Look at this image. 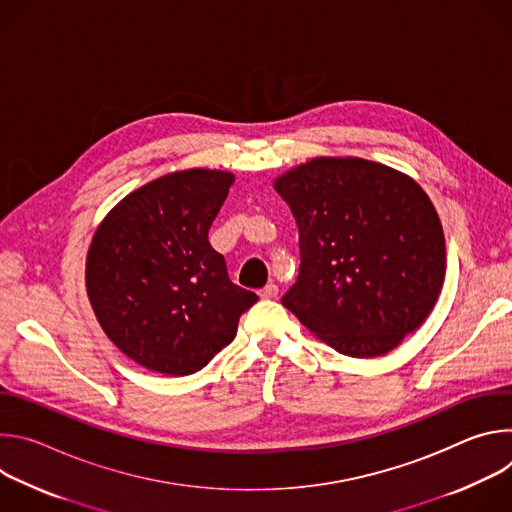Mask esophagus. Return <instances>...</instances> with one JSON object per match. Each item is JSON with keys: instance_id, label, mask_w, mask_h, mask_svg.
<instances>
[{"instance_id": "34e87169", "label": "esophagus", "mask_w": 512, "mask_h": 512, "mask_svg": "<svg viewBox=\"0 0 512 512\" xmlns=\"http://www.w3.org/2000/svg\"><path fill=\"white\" fill-rule=\"evenodd\" d=\"M277 294H279V287H277L275 283H267V285L259 291V296H261L263 300H273V298H277Z\"/></svg>"}]
</instances>
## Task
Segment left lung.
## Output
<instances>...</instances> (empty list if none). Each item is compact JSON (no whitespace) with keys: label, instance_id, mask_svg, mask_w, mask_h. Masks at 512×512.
<instances>
[{"label":"left lung","instance_id":"1","mask_svg":"<svg viewBox=\"0 0 512 512\" xmlns=\"http://www.w3.org/2000/svg\"><path fill=\"white\" fill-rule=\"evenodd\" d=\"M300 231V275L281 304L334 350L381 356L440 296L446 241L409 176L360 158H316L275 180Z\"/></svg>","mask_w":512,"mask_h":512}]
</instances>
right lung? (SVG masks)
Listing matches in <instances>:
<instances>
[{
	"instance_id": "obj_1",
	"label": "right lung",
	"mask_w": 512,
	"mask_h": 512,
	"mask_svg": "<svg viewBox=\"0 0 512 512\" xmlns=\"http://www.w3.org/2000/svg\"><path fill=\"white\" fill-rule=\"evenodd\" d=\"M235 176L184 170L127 194L99 225L87 255V294L111 342L154 373L206 367L259 300L229 279L208 229Z\"/></svg>"
}]
</instances>
